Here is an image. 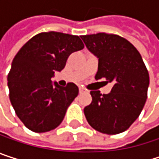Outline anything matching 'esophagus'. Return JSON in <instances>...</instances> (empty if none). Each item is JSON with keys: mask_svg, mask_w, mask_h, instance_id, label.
<instances>
[{"mask_svg": "<svg viewBox=\"0 0 159 159\" xmlns=\"http://www.w3.org/2000/svg\"><path fill=\"white\" fill-rule=\"evenodd\" d=\"M84 88H83L82 86H80V87H79V92H80V93H82V92H84Z\"/></svg>", "mask_w": 159, "mask_h": 159, "instance_id": "obj_1", "label": "esophagus"}]
</instances>
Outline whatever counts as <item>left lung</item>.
I'll return each mask as SVG.
<instances>
[{"label":"left lung","mask_w":159,"mask_h":159,"mask_svg":"<svg viewBox=\"0 0 159 159\" xmlns=\"http://www.w3.org/2000/svg\"><path fill=\"white\" fill-rule=\"evenodd\" d=\"M98 58L96 80L112 83L111 93L91 91L92 102L84 109L92 128L107 134L126 131L139 117L146 101L149 74L136 48L126 39L108 33L81 36Z\"/></svg>","instance_id":"8db88e82"}]
</instances>
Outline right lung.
<instances>
[{
	"instance_id": "obj_1",
	"label": "right lung",
	"mask_w": 159,
	"mask_h": 159,
	"mask_svg": "<svg viewBox=\"0 0 159 159\" xmlns=\"http://www.w3.org/2000/svg\"><path fill=\"white\" fill-rule=\"evenodd\" d=\"M84 47L78 36L48 31L31 38L15 56L7 76L9 98L17 117L32 132L46 133L61 123L79 90L74 83L53 85L51 77Z\"/></svg>"
}]
</instances>
